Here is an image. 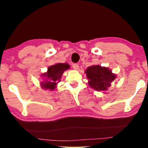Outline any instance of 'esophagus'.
I'll list each match as a JSON object with an SVG mask.
<instances>
[{
    "label": "esophagus",
    "mask_w": 148,
    "mask_h": 148,
    "mask_svg": "<svg viewBox=\"0 0 148 148\" xmlns=\"http://www.w3.org/2000/svg\"><path fill=\"white\" fill-rule=\"evenodd\" d=\"M73 69L75 70H78L79 66L78 64H73Z\"/></svg>",
    "instance_id": "obj_1"
}]
</instances>
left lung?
<instances>
[{"label":"left lung","mask_w":148,"mask_h":148,"mask_svg":"<svg viewBox=\"0 0 148 148\" xmlns=\"http://www.w3.org/2000/svg\"><path fill=\"white\" fill-rule=\"evenodd\" d=\"M85 73L88 79L89 86L98 92L108 90L117 77L108 67L98 64L88 66Z\"/></svg>","instance_id":"left-lung-1"}]
</instances>
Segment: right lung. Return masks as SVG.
Listing matches in <instances>:
<instances>
[{"mask_svg": "<svg viewBox=\"0 0 148 148\" xmlns=\"http://www.w3.org/2000/svg\"><path fill=\"white\" fill-rule=\"evenodd\" d=\"M69 69L68 63H56L50 66L47 71L41 75L42 82H40V87L45 90H54L57 88L63 73Z\"/></svg>", "mask_w": 148, "mask_h": 148, "instance_id": "1", "label": "right lung"}]
</instances>
